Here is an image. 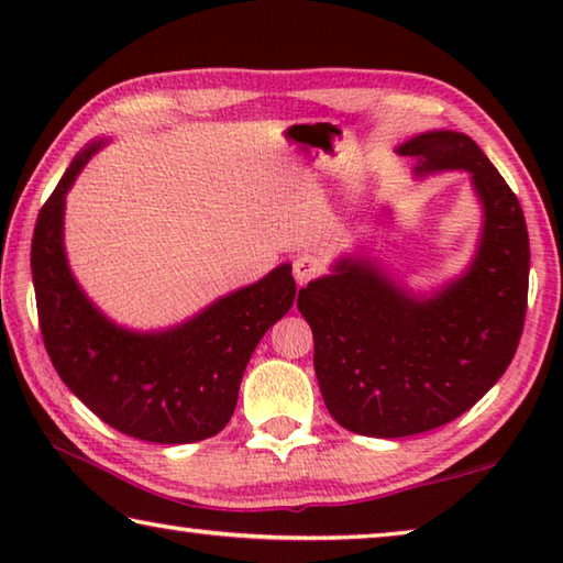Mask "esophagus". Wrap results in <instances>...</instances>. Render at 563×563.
Segmentation results:
<instances>
[{"label": "esophagus", "mask_w": 563, "mask_h": 563, "mask_svg": "<svg viewBox=\"0 0 563 563\" xmlns=\"http://www.w3.org/2000/svg\"><path fill=\"white\" fill-rule=\"evenodd\" d=\"M320 273H322V265L316 255H300V258H295L292 263V275L295 280H298V285L310 283L312 278H318Z\"/></svg>", "instance_id": "obj_1"}]
</instances>
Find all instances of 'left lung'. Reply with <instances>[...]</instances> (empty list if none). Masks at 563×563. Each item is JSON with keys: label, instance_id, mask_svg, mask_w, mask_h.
Here are the masks:
<instances>
[{"label": "left lung", "instance_id": "left-lung-1", "mask_svg": "<svg viewBox=\"0 0 563 563\" xmlns=\"http://www.w3.org/2000/svg\"><path fill=\"white\" fill-rule=\"evenodd\" d=\"M415 176L466 170L482 233L466 271L430 295L412 292L367 255H342L298 292L316 338L328 412L365 437H409L452 422L497 385L517 352L529 292L521 206L460 131H424L397 146Z\"/></svg>", "mask_w": 563, "mask_h": 563}]
</instances>
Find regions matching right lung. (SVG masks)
<instances>
[{
  "instance_id": "right-lung-1",
  "label": "right lung",
  "mask_w": 563,
  "mask_h": 563,
  "mask_svg": "<svg viewBox=\"0 0 563 563\" xmlns=\"http://www.w3.org/2000/svg\"><path fill=\"white\" fill-rule=\"evenodd\" d=\"M101 146L93 141L71 161L36 218L32 278L44 347L64 385L113 430L156 444L208 440L233 417L261 338L292 308V268L283 263L174 328L117 325L76 283L64 251L66 194Z\"/></svg>"
}]
</instances>
